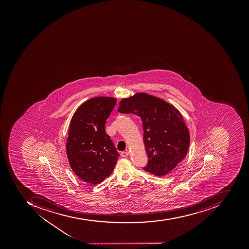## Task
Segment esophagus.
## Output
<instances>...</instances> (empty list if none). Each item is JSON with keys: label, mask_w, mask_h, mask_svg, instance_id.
<instances>
[{"label": "esophagus", "mask_w": 249, "mask_h": 249, "mask_svg": "<svg viewBox=\"0 0 249 249\" xmlns=\"http://www.w3.org/2000/svg\"><path fill=\"white\" fill-rule=\"evenodd\" d=\"M129 152L128 151H125V152H123L121 153V155H122V157H127V156H129Z\"/></svg>", "instance_id": "esophagus-1"}]
</instances>
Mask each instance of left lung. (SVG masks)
<instances>
[{
	"label": "left lung",
	"mask_w": 249,
	"mask_h": 249,
	"mask_svg": "<svg viewBox=\"0 0 249 249\" xmlns=\"http://www.w3.org/2000/svg\"><path fill=\"white\" fill-rule=\"evenodd\" d=\"M118 111L141 118L148 164L143 169L156 176L172 171L185 158L190 135L176 108L162 99L139 93L123 99Z\"/></svg>",
	"instance_id": "8db88e82"
}]
</instances>
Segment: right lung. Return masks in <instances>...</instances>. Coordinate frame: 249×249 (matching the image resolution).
Here are the masks:
<instances>
[{
	"label": "right lung",
	"mask_w": 249,
	"mask_h": 249,
	"mask_svg": "<svg viewBox=\"0 0 249 249\" xmlns=\"http://www.w3.org/2000/svg\"><path fill=\"white\" fill-rule=\"evenodd\" d=\"M116 103L113 97L90 99L81 104L71 120L66 143L69 164L75 175L90 185L111 175L120 156L105 131Z\"/></svg>",
	"instance_id": "right-lung-1"
}]
</instances>
